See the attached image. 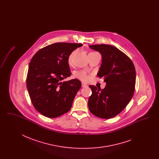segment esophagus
I'll return each mask as SVG.
<instances>
[{
    "label": "esophagus",
    "instance_id": "obj_1",
    "mask_svg": "<svg viewBox=\"0 0 159 159\" xmlns=\"http://www.w3.org/2000/svg\"><path fill=\"white\" fill-rule=\"evenodd\" d=\"M87 86V84L86 83H82V88H85Z\"/></svg>",
    "mask_w": 159,
    "mask_h": 159
}]
</instances>
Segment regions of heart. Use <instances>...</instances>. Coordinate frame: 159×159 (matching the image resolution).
Returning <instances> with one entry per match:
<instances>
[{"label":"heart","mask_w":159,"mask_h":159,"mask_svg":"<svg viewBox=\"0 0 159 159\" xmlns=\"http://www.w3.org/2000/svg\"><path fill=\"white\" fill-rule=\"evenodd\" d=\"M76 51H74L69 55L68 59L69 64L72 63L73 58V56H74L75 53H76ZM95 52H91L90 53H95ZM75 77L77 79H79L80 80L84 82H86L90 79V76L88 75L86 71H83V70H80V71H78L76 72V73L75 74Z\"/></svg>","instance_id":"b5f03b06"}]
</instances>
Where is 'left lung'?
Returning <instances> with one entry per match:
<instances>
[{
    "mask_svg": "<svg viewBox=\"0 0 159 159\" xmlns=\"http://www.w3.org/2000/svg\"><path fill=\"white\" fill-rule=\"evenodd\" d=\"M102 55V64L97 76L103 77L105 88L89 85L92 95L88 100L91 113L102 119H111L123 110L133 97L136 71L132 61L113 46L90 45Z\"/></svg>",
    "mask_w": 159,
    "mask_h": 159,
    "instance_id": "obj_1",
    "label": "left lung"
}]
</instances>
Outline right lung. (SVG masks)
<instances>
[{
	"mask_svg": "<svg viewBox=\"0 0 159 159\" xmlns=\"http://www.w3.org/2000/svg\"><path fill=\"white\" fill-rule=\"evenodd\" d=\"M81 43H55L38 51L29 66L26 83L36 110L55 118L70 110L82 83L78 79L62 82L71 75L68 59Z\"/></svg>",
	"mask_w": 159,
	"mask_h": 159,
	"instance_id": "obj_1",
	"label": "right lung"
}]
</instances>
